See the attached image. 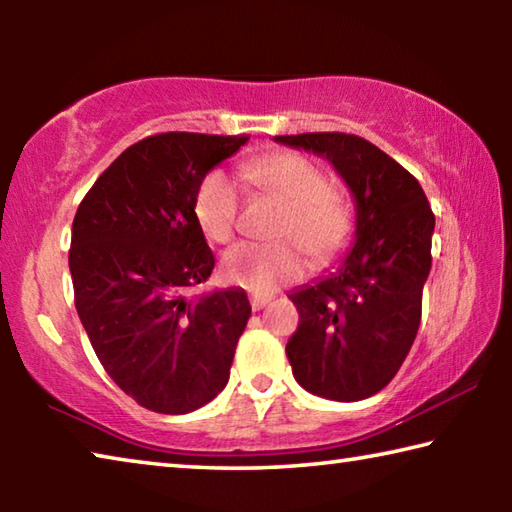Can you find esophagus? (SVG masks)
Segmentation results:
<instances>
[{
	"label": "esophagus",
	"instance_id": "34e87169",
	"mask_svg": "<svg viewBox=\"0 0 512 512\" xmlns=\"http://www.w3.org/2000/svg\"><path fill=\"white\" fill-rule=\"evenodd\" d=\"M268 302H271V296H250V307H253V311L264 309Z\"/></svg>",
	"mask_w": 512,
	"mask_h": 512
}]
</instances>
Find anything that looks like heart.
Listing matches in <instances>:
<instances>
[{"label":"heart","instance_id":"obj_1","mask_svg":"<svg viewBox=\"0 0 512 512\" xmlns=\"http://www.w3.org/2000/svg\"><path fill=\"white\" fill-rule=\"evenodd\" d=\"M241 173L259 192L277 198L289 210L277 230V237L284 239L280 244L244 241L225 253V280L253 293H271L305 275V250L318 266L332 264L345 253L354 232L350 207L332 194V180L305 155L273 153L244 164ZM239 205L235 180L223 171H212L194 196L198 228L214 244H228L237 230Z\"/></svg>","mask_w":512,"mask_h":512}]
</instances>
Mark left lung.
Listing matches in <instances>:
<instances>
[{
	"label": "left lung",
	"mask_w": 512,
	"mask_h": 512,
	"mask_svg": "<svg viewBox=\"0 0 512 512\" xmlns=\"http://www.w3.org/2000/svg\"><path fill=\"white\" fill-rule=\"evenodd\" d=\"M275 142L332 162L357 203L350 255L334 273L289 293L300 314L287 343L293 377L325 400H366L397 375L418 334L436 219L418 180L359 135H277Z\"/></svg>",
	"instance_id": "left-lung-1"
}]
</instances>
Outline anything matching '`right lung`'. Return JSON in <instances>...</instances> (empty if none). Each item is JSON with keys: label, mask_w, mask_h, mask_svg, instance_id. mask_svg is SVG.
I'll use <instances>...</instances> for the list:
<instances>
[{"label": "right lung", "mask_w": 512, "mask_h": 512, "mask_svg": "<svg viewBox=\"0 0 512 512\" xmlns=\"http://www.w3.org/2000/svg\"><path fill=\"white\" fill-rule=\"evenodd\" d=\"M246 142L151 135L128 146L76 210V311L110 379L149 411H196L228 384L250 302L235 287L187 296L214 271L194 196L207 171Z\"/></svg>", "instance_id": "obj_1"}]
</instances>
